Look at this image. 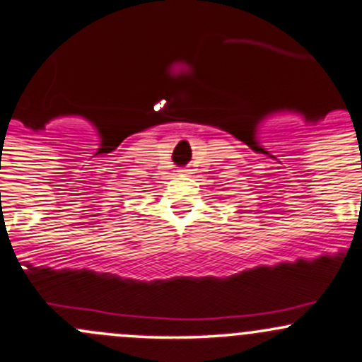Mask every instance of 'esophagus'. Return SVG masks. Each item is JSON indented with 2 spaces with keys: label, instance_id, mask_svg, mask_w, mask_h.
<instances>
[{
  "label": "esophagus",
  "instance_id": "obj_1",
  "mask_svg": "<svg viewBox=\"0 0 362 362\" xmlns=\"http://www.w3.org/2000/svg\"><path fill=\"white\" fill-rule=\"evenodd\" d=\"M177 173H180V174H186V173H188V170H177Z\"/></svg>",
  "mask_w": 362,
  "mask_h": 362
}]
</instances>
